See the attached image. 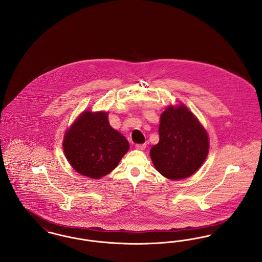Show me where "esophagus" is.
I'll return each instance as SVG.
<instances>
[{"instance_id": "esophagus-1", "label": "esophagus", "mask_w": 262, "mask_h": 262, "mask_svg": "<svg viewBox=\"0 0 262 262\" xmlns=\"http://www.w3.org/2000/svg\"><path fill=\"white\" fill-rule=\"evenodd\" d=\"M146 147V144L145 143H142V144H136V148L138 150H144Z\"/></svg>"}]
</instances>
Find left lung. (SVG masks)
Segmentation results:
<instances>
[{
  "mask_svg": "<svg viewBox=\"0 0 262 262\" xmlns=\"http://www.w3.org/2000/svg\"><path fill=\"white\" fill-rule=\"evenodd\" d=\"M159 137V142L150 149V157L156 170L167 179H186L195 173L207 157V133L183 104L169 106L162 113Z\"/></svg>",
  "mask_w": 262,
  "mask_h": 262,
  "instance_id": "1",
  "label": "left lung"
}]
</instances>
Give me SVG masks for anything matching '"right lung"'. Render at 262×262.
I'll return each mask as SVG.
<instances>
[{"label": "right lung", "instance_id": "add662e5", "mask_svg": "<svg viewBox=\"0 0 262 262\" xmlns=\"http://www.w3.org/2000/svg\"><path fill=\"white\" fill-rule=\"evenodd\" d=\"M62 147L77 173L100 179L118 166L129 144L110 125L108 113L85 111L67 130Z\"/></svg>", "mask_w": 262, "mask_h": 262}]
</instances>
